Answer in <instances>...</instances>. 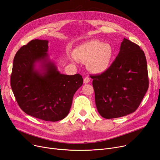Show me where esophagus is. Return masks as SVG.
<instances>
[{
  "label": "esophagus",
  "mask_w": 160,
  "mask_h": 160,
  "mask_svg": "<svg viewBox=\"0 0 160 160\" xmlns=\"http://www.w3.org/2000/svg\"><path fill=\"white\" fill-rule=\"evenodd\" d=\"M90 81H91V79L88 77H86L84 79H83V82H84V83H88Z\"/></svg>",
  "instance_id": "34e87169"
}]
</instances>
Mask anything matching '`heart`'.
Returning <instances> with one entry per match:
<instances>
[{"label": "heart", "instance_id": "b5f03b06", "mask_svg": "<svg viewBox=\"0 0 160 160\" xmlns=\"http://www.w3.org/2000/svg\"><path fill=\"white\" fill-rule=\"evenodd\" d=\"M76 58L87 62V68L93 73H102L110 67L113 58L112 47L98 40L86 42L74 50Z\"/></svg>", "mask_w": 160, "mask_h": 160}]
</instances>
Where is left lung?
<instances>
[{
	"label": "left lung",
	"instance_id": "left-lung-1",
	"mask_svg": "<svg viewBox=\"0 0 160 160\" xmlns=\"http://www.w3.org/2000/svg\"><path fill=\"white\" fill-rule=\"evenodd\" d=\"M93 79L95 104L105 119L135 112L148 88L147 60L139 46L124 38L120 51L109 69Z\"/></svg>",
	"mask_w": 160,
	"mask_h": 160
}]
</instances>
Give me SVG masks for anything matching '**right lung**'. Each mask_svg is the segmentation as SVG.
<instances>
[{
    "instance_id": "add662e5",
    "label": "right lung",
    "mask_w": 160,
    "mask_h": 160,
    "mask_svg": "<svg viewBox=\"0 0 160 160\" xmlns=\"http://www.w3.org/2000/svg\"><path fill=\"white\" fill-rule=\"evenodd\" d=\"M48 40L33 39L17 52L10 78L18 105L27 114L55 122L69 113L75 92L83 84L80 74H61L48 60ZM42 63L44 72L35 69Z\"/></svg>"
}]
</instances>
